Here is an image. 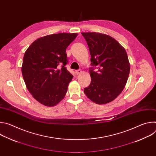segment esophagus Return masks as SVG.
Segmentation results:
<instances>
[{
	"instance_id": "34e87169",
	"label": "esophagus",
	"mask_w": 156,
	"mask_h": 156,
	"mask_svg": "<svg viewBox=\"0 0 156 156\" xmlns=\"http://www.w3.org/2000/svg\"><path fill=\"white\" fill-rule=\"evenodd\" d=\"M81 70H80V69H79V70H75V73H76V75H78V74H80V73H81Z\"/></svg>"
}]
</instances>
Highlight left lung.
Instances as JSON below:
<instances>
[{"mask_svg": "<svg viewBox=\"0 0 156 156\" xmlns=\"http://www.w3.org/2000/svg\"><path fill=\"white\" fill-rule=\"evenodd\" d=\"M91 54V81L84 87L86 96L104 104L114 101L123 91L130 65L125 49L113 37L99 33H82ZM98 68V71L94 69Z\"/></svg>", "mask_w": 156, "mask_h": 156, "instance_id": "8db88e82", "label": "left lung"}]
</instances>
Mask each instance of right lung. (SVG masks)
<instances>
[{"label": "right lung", "mask_w": 156, "mask_h": 156, "mask_svg": "<svg viewBox=\"0 0 156 156\" xmlns=\"http://www.w3.org/2000/svg\"><path fill=\"white\" fill-rule=\"evenodd\" d=\"M77 33H58L34 41L26 51L21 72L33 98L46 106H54L65 97L73 76L66 70V49Z\"/></svg>", "instance_id": "right-lung-1"}]
</instances>
